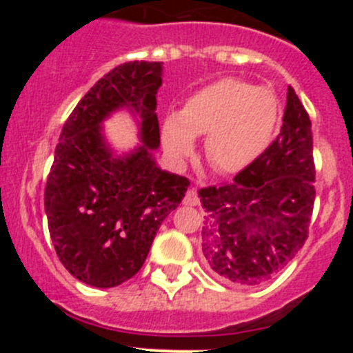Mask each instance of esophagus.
Masks as SVG:
<instances>
[{
	"label": "esophagus",
	"mask_w": 353,
	"mask_h": 353,
	"mask_svg": "<svg viewBox=\"0 0 353 353\" xmlns=\"http://www.w3.org/2000/svg\"><path fill=\"white\" fill-rule=\"evenodd\" d=\"M184 205H188V206L199 205V198H198L196 190H188L186 196H184Z\"/></svg>",
	"instance_id": "34e87169"
}]
</instances>
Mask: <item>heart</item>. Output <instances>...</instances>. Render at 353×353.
<instances>
[{
  "label": "heart",
  "instance_id": "1",
  "mask_svg": "<svg viewBox=\"0 0 353 353\" xmlns=\"http://www.w3.org/2000/svg\"><path fill=\"white\" fill-rule=\"evenodd\" d=\"M280 102L268 87L222 78L191 95L179 116L162 130L163 147L176 160L193 154L194 137H206L205 154L219 172L237 174L268 147Z\"/></svg>",
  "mask_w": 353,
  "mask_h": 353
}]
</instances>
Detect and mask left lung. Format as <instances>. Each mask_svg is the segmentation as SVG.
Segmentation results:
<instances>
[{"label": "left lung", "instance_id": "left-lung-1", "mask_svg": "<svg viewBox=\"0 0 353 353\" xmlns=\"http://www.w3.org/2000/svg\"><path fill=\"white\" fill-rule=\"evenodd\" d=\"M311 119L294 88L279 137L232 181L198 191L205 208L203 256L234 287L275 276L301 251L314 208Z\"/></svg>", "mask_w": 353, "mask_h": 353}]
</instances>
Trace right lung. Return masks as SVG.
<instances>
[{"label":"right lung","instance_id":"add662e5","mask_svg":"<svg viewBox=\"0 0 353 353\" xmlns=\"http://www.w3.org/2000/svg\"><path fill=\"white\" fill-rule=\"evenodd\" d=\"M160 63L112 68L81 97L63 126L44 191L48 227L63 266L83 283L117 287L137 275L160 223L179 206L190 179L157 167ZM142 117L144 145L114 159L98 124L117 107Z\"/></svg>","mask_w":353,"mask_h":353}]
</instances>
